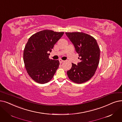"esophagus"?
I'll use <instances>...</instances> for the list:
<instances>
[{
    "mask_svg": "<svg viewBox=\"0 0 122 122\" xmlns=\"http://www.w3.org/2000/svg\"><path fill=\"white\" fill-rule=\"evenodd\" d=\"M64 61V60H61V59H60V60H59V62H60V63H63Z\"/></svg>",
    "mask_w": 122,
    "mask_h": 122,
    "instance_id": "34e87169",
    "label": "esophagus"
}]
</instances>
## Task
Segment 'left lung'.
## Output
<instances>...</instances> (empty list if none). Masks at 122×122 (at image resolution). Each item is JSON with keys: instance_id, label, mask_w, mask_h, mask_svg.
Wrapping results in <instances>:
<instances>
[{"instance_id": "left-lung-1", "label": "left lung", "mask_w": 122, "mask_h": 122, "mask_svg": "<svg viewBox=\"0 0 122 122\" xmlns=\"http://www.w3.org/2000/svg\"><path fill=\"white\" fill-rule=\"evenodd\" d=\"M79 54L80 62L67 71V75L74 83L81 84L94 75L99 63L100 50L97 41L92 36L83 32H66Z\"/></svg>"}]
</instances>
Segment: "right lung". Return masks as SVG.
Instances as JSON below:
<instances>
[{"mask_svg":"<svg viewBox=\"0 0 122 122\" xmlns=\"http://www.w3.org/2000/svg\"><path fill=\"white\" fill-rule=\"evenodd\" d=\"M63 34L64 32L44 30L29 38L24 50L23 60L28 75L35 82L45 84L53 77L59 61L49 59V53Z\"/></svg>","mask_w":122,"mask_h":122,"instance_id":"add662e5","label":"right lung"}]
</instances>
